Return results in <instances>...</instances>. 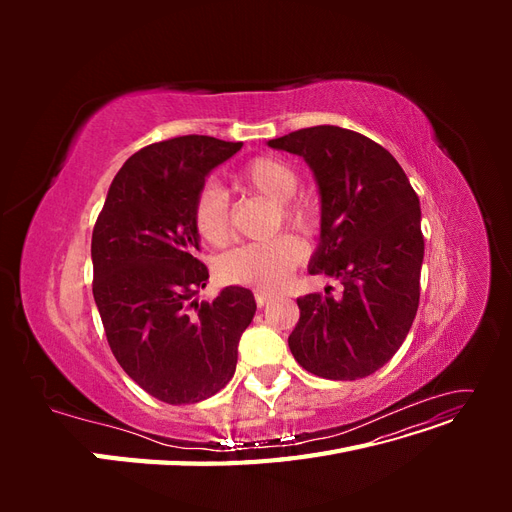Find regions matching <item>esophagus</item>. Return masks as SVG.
Wrapping results in <instances>:
<instances>
[{
  "mask_svg": "<svg viewBox=\"0 0 512 512\" xmlns=\"http://www.w3.org/2000/svg\"><path fill=\"white\" fill-rule=\"evenodd\" d=\"M254 297H256V305H258V307H265V305L273 299L271 292H265V290H256Z\"/></svg>",
  "mask_w": 512,
  "mask_h": 512,
  "instance_id": "obj_1",
  "label": "esophagus"
}]
</instances>
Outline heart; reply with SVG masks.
Wrapping results in <instances>:
<instances>
[{
  "label": "heart",
  "mask_w": 512,
  "mask_h": 512,
  "mask_svg": "<svg viewBox=\"0 0 512 512\" xmlns=\"http://www.w3.org/2000/svg\"><path fill=\"white\" fill-rule=\"evenodd\" d=\"M237 185L241 190L262 194L277 203L280 213L275 215V228L284 222L299 232H314L318 215L309 205L292 198L299 190V175L288 162L271 156L254 158L239 170ZM192 226L196 235L209 245L222 247L230 241L232 226L228 203L220 188L205 185L196 194L192 203ZM303 258V243L294 235L282 232L265 243L243 245L226 254L218 265V275L228 284L277 290L288 282L290 273L301 265Z\"/></svg>",
  "instance_id": "1"
}]
</instances>
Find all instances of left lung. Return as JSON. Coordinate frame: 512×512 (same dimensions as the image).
<instances>
[{"mask_svg":"<svg viewBox=\"0 0 512 512\" xmlns=\"http://www.w3.org/2000/svg\"><path fill=\"white\" fill-rule=\"evenodd\" d=\"M269 147L303 156L320 198V247L309 275L342 280L339 299L305 294L288 337L297 363L327 380L374 374L404 344L421 299V205L404 168L371 138L316 126Z\"/></svg>","mask_w":512,"mask_h":512,"instance_id":"1","label":"left lung"}]
</instances>
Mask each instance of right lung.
Wrapping results in <instances>:
<instances>
[{
  "instance_id": "obj_1",
  "label": "right lung",
  "mask_w": 512,
  "mask_h": 512,
  "mask_svg": "<svg viewBox=\"0 0 512 512\" xmlns=\"http://www.w3.org/2000/svg\"><path fill=\"white\" fill-rule=\"evenodd\" d=\"M243 143L175 136L136 151L115 175L91 235L94 299L117 363L164 404H198L230 382L237 344L256 314L252 290L226 286L196 301L192 203L209 170Z\"/></svg>"
}]
</instances>
